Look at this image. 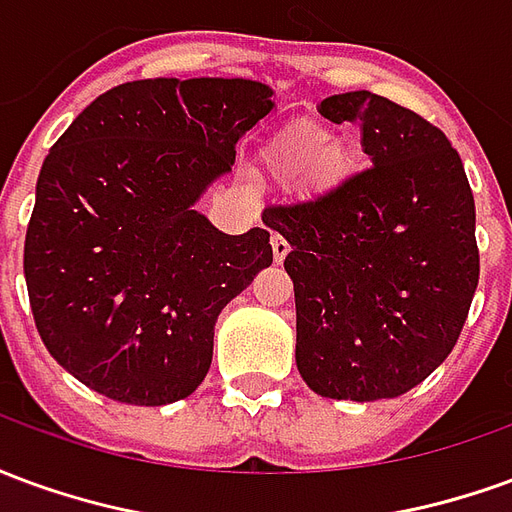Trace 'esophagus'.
Segmentation results:
<instances>
[{"label": "esophagus", "instance_id": "obj_1", "mask_svg": "<svg viewBox=\"0 0 512 512\" xmlns=\"http://www.w3.org/2000/svg\"><path fill=\"white\" fill-rule=\"evenodd\" d=\"M271 249H274V260H277V263H282V260H285V257H288V252H290L288 238H282L279 233H274V235H271Z\"/></svg>", "mask_w": 512, "mask_h": 512}]
</instances>
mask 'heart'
I'll use <instances>...</instances> for the list:
<instances>
[{
  "mask_svg": "<svg viewBox=\"0 0 512 512\" xmlns=\"http://www.w3.org/2000/svg\"><path fill=\"white\" fill-rule=\"evenodd\" d=\"M332 153V136L321 128H290L271 145L268 161L271 167L282 172L285 178H334L340 167L329 158Z\"/></svg>",
  "mask_w": 512,
  "mask_h": 512,
  "instance_id": "b5f03b06",
  "label": "heart"
}]
</instances>
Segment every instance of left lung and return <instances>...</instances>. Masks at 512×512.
Returning <instances> with one entry per match:
<instances>
[{
    "instance_id": "1",
    "label": "left lung",
    "mask_w": 512,
    "mask_h": 512,
    "mask_svg": "<svg viewBox=\"0 0 512 512\" xmlns=\"http://www.w3.org/2000/svg\"><path fill=\"white\" fill-rule=\"evenodd\" d=\"M321 115L362 128L373 167L263 211L290 244L296 365L323 397L406 395L450 356L472 307V189L444 131L384 95H332Z\"/></svg>"
}]
</instances>
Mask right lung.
I'll return each instance as SVG.
<instances>
[{
  "label": "right lung",
  "instance_id": "add662e5",
  "mask_svg": "<svg viewBox=\"0 0 512 512\" xmlns=\"http://www.w3.org/2000/svg\"><path fill=\"white\" fill-rule=\"evenodd\" d=\"M252 79H142L98 95L43 161L24 241L35 326L71 376L167 406L208 376L219 312L271 266L263 227L219 233L191 205L274 109Z\"/></svg>",
  "mask_w": 512,
  "mask_h": 512
}]
</instances>
